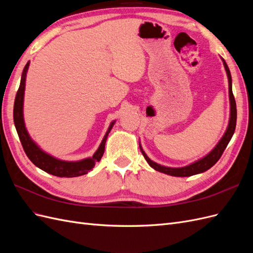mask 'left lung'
Instances as JSON below:
<instances>
[{"mask_svg": "<svg viewBox=\"0 0 253 253\" xmlns=\"http://www.w3.org/2000/svg\"><path fill=\"white\" fill-rule=\"evenodd\" d=\"M223 60V63L225 66V70L227 73V77H228V82H229V100H230V118H229V124H228V127L226 129V132L224 134V136L221 137V139L218 141V143L214 147V149L208 153L205 157L196 160L193 164H190L188 166L181 167V168H171V167H166V166H162L155 162L151 160L148 155L145 154V152L142 150L140 142H139V148L140 151L142 153L143 157L147 160L148 164L150 165V167H152L153 169L162 172L168 175L171 176H176V177H188V176H192L195 174H200L203 173L207 170H209L211 167H213L217 163V160L220 158L221 154H223L225 149L227 148V145L229 143V141L231 140L232 136L234 134L235 131V126H236V104H235V99L232 93V79H231V74L230 71H229V67L227 65V63L225 62V60L221 58Z\"/></svg>", "mask_w": 253, "mask_h": 253, "instance_id": "obj_1", "label": "left lung"}]
</instances>
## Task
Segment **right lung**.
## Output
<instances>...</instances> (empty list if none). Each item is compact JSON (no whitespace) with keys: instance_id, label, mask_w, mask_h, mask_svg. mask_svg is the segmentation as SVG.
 Returning a JSON list of instances; mask_svg holds the SVG:
<instances>
[{"instance_id":"right-lung-1","label":"right lung","mask_w":253,"mask_h":253,"mask_svg":"<svg viewBox=\"0 0 253 253\" xmlns=\"http://www.w3.org/2000/svg\"><path fill=\"white\" fill-rule=\"evenodd\" d=\"M28 67H29V61L25 65L24 70H23L20 86L17 91L16 99H14V105H13V122H14V126H16L19 138L22 143V147L24 149L27 157L32 160V163L35 166L40 168L41 170L45 171L46 173H49L51 175L58 176V177H77V176L87 174L95 167V164L97 162H100V159L104 153L106 138H108L109 133L111 132V129L116 121L114 120L111 122L108 131H106L98 150L94 153L93 157L84 158L82 160H78V162H66V160H61L47 154L46 152H44L42 149H40L39 145H38L32 139V137L29 136L25 126L24 116H23L25 81H26V74L28 71Z\"/></svg>"}]
</instances>
